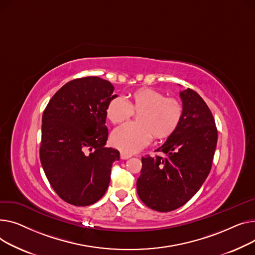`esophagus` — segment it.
Segmentation results:
<instances>
[{"mask_svg":"<svg viewBox=\"0 0 255 255\" xmlns=\"http://www.w3.org/2000/svg\"><path fill=\"white\" fill-rule=\"evenodd\" d=\"M129 157H131L130 154H128V153H125V152H122V153H121V158H122V159H128Z\"/></svg>","mask_w":255,"mask_h":255,"instance_id":"34e87169","label":"esophagus"}]
</instances>
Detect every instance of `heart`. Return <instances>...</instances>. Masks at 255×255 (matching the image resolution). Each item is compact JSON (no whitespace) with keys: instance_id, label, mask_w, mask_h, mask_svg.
Instances as JSON below:
<instances>
[{"instance_id":"heart-1","label":"heart","mask_w":255,"mask_h":255,"mask_svg":"<svg viewBox=\"0 0 255 255\" xmlns=\"http://www.w3.org/2000/svg\"><path fill=\"white\" fill-rule=\"evenodd\" d=\"M136 112L138 124H127L116 128L111 142L125 153H134L150 143L153 137L164 140L177 130L183 117V105L176 98L164 97L150 87H142L129 95L127 101L122 97L110 101L106 109L112 124H123Z\"/></svg>"}]
</instances>
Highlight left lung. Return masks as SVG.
Listing matches in <instances>:
<instances>
[{
  "label": "left lung",
  "mask_w": 255,
  "mask_h": 255,
  "mask_svg": "<svg viewBox=\"0 0 255 255\" xmlns=\"http://www.w3.org/2000/svg\"><path fill=\"white\" fill-rule=\"evenodd\" d=\"M183 117L177 130L155 151L164 157H142L137 192L141 201L158 212L186 204L210 173L217 144L214 117L200 95L180 92Z\"/></svg>",
  "instance_id": "left-lung-1"
}]
</instances>
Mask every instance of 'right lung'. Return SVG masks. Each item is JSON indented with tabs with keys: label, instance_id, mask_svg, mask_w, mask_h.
Listing matches in <instances>:
<instances>
[{
	"label": "right lung",
	"instance_id": "add662e5",
	"mask_svg": "<svg viewBox=\"0 0 255 255\" xmlns=\"http://www.w3.org/2000/svg\"><path fill=\"white\" fill-rule=\"evenodd\" d=\"M114 86L91 76L59 88L42 116L40 160L57 196L74 206H89L106 192L119 151L108 139L106 109Z\"/></svg>",
	"mask_w": 255,
	"mask_h": 255
}]
</instances>
